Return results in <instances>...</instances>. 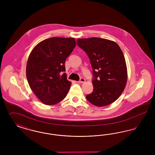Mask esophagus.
Returning <instances> with one entry per match:
<instances>
[{"label": "esophagus", "mask_w": 155, "mask_h": 155, "mask_svg": "<svg viewBox=\"0 0 155 155\" xmlns=\"http://www.w3.org/2000/svg\"><path fill=\"white\" fill-rule=\"evenodd\" d=\"M85 81V78H80V80H79V81H78V82H80V83H83V82H84Z\"/></svg>", "instance_id": "34e87169"}]
</instances>
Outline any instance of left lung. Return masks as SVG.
Returning <instances> with one entry per match:
<instances>
[{"label":"left lung","instance_id":"obj_1","mask_svg":"<svg viewBox=\"0 0 155 155\" xmlns=\"http://www.w3.org/2000/svg\"><path fill=\"white\" fill-rule=\"evenodd\" d=\"M77 45L88 55L93 70V92L86 96L92 104L102 107L114 102L125 88L127 70L118 44L101 38L78 39Z\"/></svg>","mask_w":155,"mask_h":155}]
</instances>
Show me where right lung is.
<instances>
[{"label":"right lung","instance_id":"1","mask_svg":"<svg viewBox=\"0 0 155 155\" xmlns=\"http://www.w3.org/2000/svg\"><path fill=\"white\" fill-rule=\"evenodd\" d=\"M76 46L73 38L53 37L33 49L27 61L26 76L30 88L47 105L65 98L71 82L67 80L65 61Z\"/></svg>","mask_w":155,"mask_h":155}]
</instances>
